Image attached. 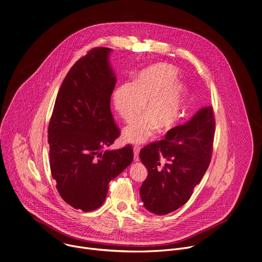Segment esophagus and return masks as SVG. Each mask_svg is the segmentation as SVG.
<instances>
[{
  "label": "esophagus",
  "instance_id": "1",
  "mask_svg": "<svg viewBox=\"0 0 262 262\" xmlns=\"http://www.w3.org/2000/svg\"><path fill=\"white\" fill-rule=\"evenodd\" d=\"M139 152H140V146H134V160L138 162L140 160L139 158Z\"/></svg>",
  "mask_w": 262,
  "mask_h": 262
}]
</instances>
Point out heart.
<instances>
[{
  "label": "heart",
  "mask_w": 262,
  "mask_h": 262,
  "mask_svg": "<svg viewBox=\"0 0 262 262\" xmlns=\"http://www.w3.org/2000/svg\"><path fill=\"white\" fill-rule=\"evenodd\" d=\"M176 69L158 64L143 70L134 83H124L114 92V106L120 117L129 122L144 108L148 112L123 129L126 142L140 144L151 138L159 126L170 128L177 119L181 104V87L173 83Z\"/></svg>",
  "instance_id": "1"
}]
</instances>
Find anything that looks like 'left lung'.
<instances>
[{
	"label": "left lung",
	"instance_id": "obj_1",
	"mask_svg": "<svg viewBox=\"0 0 262 262\" xmlns=\"http://www.w3.org/2000/svg\"><path fill=\"white\" fill-rule=\"evenodd\" d=\"M215 120L212 106L171 128L164 140L146 145L140 159L148 176L140 189L144 206L156 214L170 213L189 201L212 156Z\"/></svg>",
	"mask_w": 262,
	"mask_h": 262
}]
</instances>
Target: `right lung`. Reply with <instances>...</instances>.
Instances as JSON below:
<instances>
[{"label":"right lung","instance_id":"right-lung-1","mask_svg":"<svg viewBox=\"0 0 262 262\" xmlns=\"http://www.w3.org/2000/svg\"><path fill=\"white\" fill-rule=\"evenodd\" d=\"M107 48L81 57L59 89L50 119V167L62 199L76 209L91 211L105 200L108 183L134 160L132 145L101 151L120 129L111 113L116 84Z\"/></svg>","mask_w":262,"mask_h":262}]
</instances>
